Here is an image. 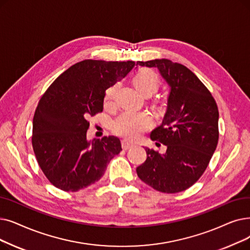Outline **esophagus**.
Wrapping results in <instances>:
<instances>
[{
	"instance_id": "obj_1",
	"label": "esophagus",
	"mask_w": 250,
	"mask_h": 250,
	"mask_svg": "<svg viewBox=\"0 0 250 250\" xmlns=\"http://www.w3.org/2000/svg\"><path fill=\"white\" fill-rule=\"evenodd\" d=\"M133 146H134V144L131 143V142H128V141H126V140H124L122 142V147H123L124 150H127L129 148H132Z\"/></svg>"
}]
</instances>
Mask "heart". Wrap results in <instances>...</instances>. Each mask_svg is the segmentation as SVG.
<instances>
[{"label":"heart","mask_w":250,"mask_h":250,"mask_svg":"<svg viewBox=\"0 0 250 250\" xmlns=\"http://www.w3.org/2000/svg\"><path fill=\"white\" fill-rule=\"evenodd\" d=\"M134 83L142 94H152L157 89L159 79L153 70L144 68L135 75ZM118 89L119 83H116L106 90L104 98L105 108H110L114 105ZM151 126L152 118L148 113L126 111L115 119L112 128L118 136L128 140H137Z\"/></svg>","instance_id":"obj_1"}]
</instances>
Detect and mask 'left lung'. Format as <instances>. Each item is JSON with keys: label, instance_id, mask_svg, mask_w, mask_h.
Returning <instances> with one entry per match:
<instances>
[{"label": "left lung", "instance_id": "obj_1", "mask_svg": "<svg viewBox=\"0 0 250 250\" xmlns=\"http://www.w3.org/2000/svg\"><path fill=\"white\" fill-rule=\"evenodd\" d=\"M157 67L170 86L162 124L150 137L167 152L145 148L147 159L138 177L164 193L185 191L203 175L219 142V109L211 93L189 68L168 59L138 61ZM158 144V143H157Z\"/></svg>", "mask_w": 250, "mask_h": 250}]
</instances>
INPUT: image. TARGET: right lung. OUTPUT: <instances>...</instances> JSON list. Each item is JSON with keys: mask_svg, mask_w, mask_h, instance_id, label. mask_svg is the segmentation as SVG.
<instances>
[{"mask_svg": "<svg viewBox=\"0 0 250 250\" xmlns=\"http://www.w3.org/2000/svg\"><path fill=\"white\" fill-rule=\"evenodd\" d=\"M134 61L83 60L73 64L42 96L32 122L31 144L49 182L77 192L99 181L122 151L118 138L86 140L89 119L103 111L105 91L135 66Z\"/></svg>", "mask_w": 250, "mask_h": 250, "instance_id": "obj_1", "label": "right lung"}]
</instances>
